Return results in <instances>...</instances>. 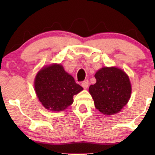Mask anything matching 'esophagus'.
<instances>
[{
	"label": "esophagus",
	"mask_w": 155,
	"mask_h": 155,
	"mask_svg": "<svg viewBox=\"0 0 155 155\" xmlns=\"http://www.w3.org/2000/svg\"><path fill=\"white\" fill-rule=\"evenodd\" d=\"M89 84H90V83H89V81L87 80H84V81H83L82 82V87H83L84 89H87L88 87V86H89Z\"/></svg>",
	"instance_id": "1"
}]
</instances>
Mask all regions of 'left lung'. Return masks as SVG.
<instances>
[{
  "mask_svg": "<svg viewBox=\"0 0 155 155\" xmlns=\"http://www.w3.org/2000/svg\"><path fill=\"white\" fill-rule=\"evenodd\" d=\"M97 82L89 87L94 106L101 113L112 115L120 111L131 94L128 76L117 68L104 67L94 75Z\"/></svg>",
  "mask_w": 155,
  "mask_h": 155,
  "instance_id": "obj_1",
  "label": "left lung"
}]
</instances>
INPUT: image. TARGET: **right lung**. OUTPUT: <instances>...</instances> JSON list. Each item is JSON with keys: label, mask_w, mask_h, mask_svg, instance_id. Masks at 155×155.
Wrapping results in <instances>:
<instances>
[{"label": "right lung", "mask_w": 155, "mask_h": 155, "mask_svg": "<svg viewBox=\"0 0 155 155\" xmlns=\"http://www.w3.org/2000/svg\"><path fill=\"white\" fill-rule=\"evenodd\" d=\"M35 88L38 98L46 109L63 111L73 102V96L83 90L60 64L43 68L37 73Z\"/></svg>", "instance_id": "obj_1"}]
</instances>
